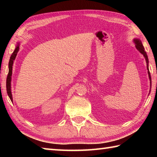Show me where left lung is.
<instances>
[{"label":"left lung","instance_id":"left-lung-1","mask_svg":"<svg viewBox=\"0 0 157 157\" xmlns=\"http://www.w3.org/2000/svg\"><path fill=\"white\" fill-rule=\"evenodd\" d=\"M134 42H135V44H136V48L139 50V52L140 53H142V54L144 55V57L145 58V60H146V63H147V70L149 71V69H148V57H147V53H146V52L145 51L144 47H143L141 41H140V40H139V39H134ZM148 75H149V78H150V79L151 81V76H150V72H149V71H148Z\"/></svg>","mask_w":157,"mask_h":157}]
</instances>
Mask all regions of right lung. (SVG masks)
<instances>
[{"instance_id":"right-lung-1","label":"right lung","mask_w":157,"mask_h":157,"mask_svg":"<svg viewBox=\"0 0 157 157\" xmlns=\"http://www.w3.org/2000/svg\"><path fill=\"white\" fill-rule=\"evenodd\" d=\"M19 50V45H17V46L16 47L14 51L10 57V59L9 62V72L8 75L7 77V80H6V89H7V93L8 94L9 97L10 98L11 101H12V92H11V76L12 74V65L13 63H14V60L15 59L16 57H17V53Z\"/></svg>"}]
</instances>
